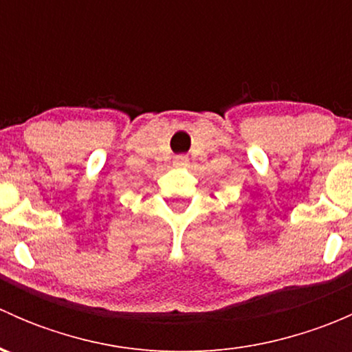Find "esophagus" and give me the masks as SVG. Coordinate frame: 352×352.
<instances>
[{
  "instance_id": "obj_1",
  "label": "esophagus",
  "mask_w": 352,
  "mask_h": 352,
  "mask_svg": "<svg viewBox=\"0 0 352 352\" xmlns=\"http://www.w3.org/2000/svg\"><path fill=\"white\" fill-rule=\"evenodd\" d=\"M187 162H189V156H187V155H177L175 156L177 165H186Z\"/></svg>"
}]
</instances>
